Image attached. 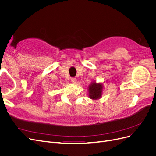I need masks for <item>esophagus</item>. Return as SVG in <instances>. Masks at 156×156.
<instances>
[{
  "label": "esophagus",
  "mask_w": 156,
  "mask_h": 156,
  "mask_svg": "<svg viewBox=\"0 0 156 156\" xmlns=\"http://www.w3.org/2000/svg\"><path fill=\"white\" fill-rule=\"evenodd\" d=\"M71 81H72V83L75 84L77 83V79L76 78H72L71 79Z\"/></svg>",
  "instance_id": "obj_1"
}]
</instances>
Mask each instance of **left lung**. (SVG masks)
<instances>
[{"label":"left lung","instance_id":"8db88e82","mask_svg":"<svg viewBox=\"0 0 156 156\" xmlns=\"http://www.w3.org/2000/svg\"><path fill=\"white\" fill-rule=\"evenodd\" d=\"M103 86L102 83H97L95 81L92 82L88 87L89 98L93 100L100 99L103 94Z\"/></svg>","mask_w":156,"mask_h":156}]
</instances>
